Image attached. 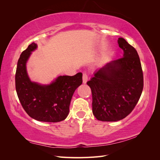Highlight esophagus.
<instances>
[{"label": "esophagus", "instance_id": "34e87169", "mask_svg": "<svg viewBox=\"0 0 160 160\" xmlns=\"http://www.w3.org/2000/svg\"><path fill=\"white\" fill-rule=\"evenodd\" d=\"M88 81V75H87V73H85V72H84L83 75V83H86Z\"/></svg>", "mask_w": 160, "mask_h": 160}]
</instances>
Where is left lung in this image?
Masks as SVG:
<instances>
[{
    "label": "left lung",
    "instance_id": "obj_1",
    "mask_svg": "<svg viewBox=\"0 0 160 160\" xmlns=\"http://www.w3.org/2000/svg\"><path fill=\"white\" fill-rule=\"evenodd\" d=\"M123 56L96 71L88 81L92 110L102 122H117L132 112L141 97L143 75L137 51L123 38H118Z\"/></svg>",
    "mask_w": 160,
    "mask_h": 160
}]
</instances>
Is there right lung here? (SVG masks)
Returning a JSON list of instances; mask_svg holds the SVG:
<instances>
[{"instance_id":"add662e5","label":"right lung","mask_w":160,"mask_h":160,"mask_svg":"<svg viewBox=\"0 0 160 160\" xmlns=\"http://www.w3.org/2000/svg\"><path fill=\"white\" fill-rule=\"evenodd\" d=\"M37 47V44L32 42L19 57L15 75L17 93L23 109L31 118L39 122H59L69 114L72 95L83 83L82 73L59 76L47 85L32 82L27 74L26 63Z\"/></svg>"}]
</instances>
